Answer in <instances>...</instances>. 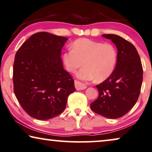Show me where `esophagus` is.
Masks as SVG:
<instances>
[{
    "instance_id": "esophagus-1",
    "label": "esophagus",
    "mask_w": 152,
    "mask_h": 152,
    "mask_svg": "<svg viewBox=\"0 0 152 152\" xmlns=\"http://www.w3.org/2000/svg\"><path fill=\"white\" fill-rule=\"evenodd\" d=\"M74 85H75V87L77 90H83V89H85L87 88L86 85L78 80L74 81Z\"/></svg>"
}]
</instances>
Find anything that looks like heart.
<instances>
[{"instance_id":"obj_1","label":"heart","mask_w":152,"mask_h":152,"mask_svg":"<svg viewBox=\"0 0 152 152\" xmlns=\"http://www.w3.org/2000/svg\"><path fill=\"white\" fill-rule=\"evenodd\" d=\"M117 58V50L112 44L80 38L72 43V50L63 53L62 61L70 73L76 72L83 63L85 67L76 73L80 80L102 82L114 73Z\"/></svg>"}]
</instances>
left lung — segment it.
Masks as SVG:
<instances>
[{
    "label": "left lung",
    "instance_id": "8db88e82",
    "mask_svg": "<svg viewBox=\"0 0 152 152\" xmlns=\"http://www.w3.org/2000/svg\"><path fill=\"white\" fill-rule=\"evenodd\" d=\"M112 40L118 50L116 66L110 78L96 85L98 97L90 107L108 118H118L134 106L139 97L142 83V67L135 47L115 34H102Z\"/></svg>",
    "mask_w": 152,
    "mask_h": 152
}]
</instances>
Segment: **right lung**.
Returning a JSON list of instances; mask_svg holds the SVG:
<instances>
[{"mask_svg": "<svg viewBox=\"0 0 152 152\" xmlns=\"http://www.w3.org/2000/svg\"><path fill=\"white\" fill-rule=\"evenodd\" d=\"M68 40L48 32L30 36L15 56L13 83L23 110L38 120H48L65 109L68 96L76 90L64 69L61 50Z\"/></svg>", "mask_w": 152, "mask_h": 152, "instance_id": "right-lung-1", "label": "right lung"}]
</instances>
